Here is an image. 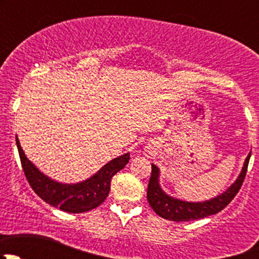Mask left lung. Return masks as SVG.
<instances>
[{"mask_svg":"<svg viewBox=\"0 0 259 259\" xmlns=\"http://www.w3.org/2000/svg\"><path fill=\"white\" fill-rule=\"evenodd\" d=\"M249 158L250 153L248 154L247 159L243 164L242 171L238 178L226 192L211 198L209 200H204V202H185V200H180L178 198L166 194L159 184L160 170H159L158 166L151 164V176L150 180H149L148 193H146L149 204L161 218L173 222L197 221V219L205 218L211 214H217L232 202V199L236 197V194L241 189L243 180L245 178V173H247Z\"/></svg>","mask_w":259,"mask_h":259,"instance_id":"1","label":"left lung"}]
</instances>
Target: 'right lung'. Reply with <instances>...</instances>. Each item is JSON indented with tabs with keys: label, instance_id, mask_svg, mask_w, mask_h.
<instances>
[{
	"label": "right lung",
	"instance_id": "add662e5",
	"mask_svg": "<svg viewBox=\"0 0 259 259\" xmlns=\"http://www.w3.org/2000/svg\"><path fill=\"white\" fill-rule=\"evenodd\" d=\"M16 144L26 179L33 192L52 207L67 213H83L99 207L110 192L111 178L129 163V153L113 159L98 173L76 184H65L41 173L27 159L16 137Z\"/></svg>",
	"mask_w": 259,
	"mask_h": 259
}]
</instances>
